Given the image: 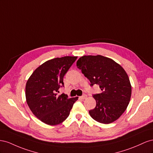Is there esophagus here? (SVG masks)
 <instances>
[{"label":"esophagus","mask_w":153,"mask_h":153,"mask_svg":"<svg viewBox=\"0 0 153 153\" xmlns=\"http://www.w3.org/2000/svg\"><path fill=\"white\" fill-rule=\"evenodd\" d=\"M87 97V95H86V94H83L82 95V96H81V99H86Z\"/></svg>","instance_id":"esophagus-1"}]
</instances>
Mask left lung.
I'll list each match as a JSON object with an SVG mask.
<instances>
[{"label": "left lung", "mask_w": 153, "mask_h": 153, "mask_svg": "<svg viewBox=\"0 0 153 153\" xmlns=\"http://www.w3.org/2000/svg\"><path fill=\"white\" fill-rule=\"evenodd\" d=\"M76 65L90 86L98 85L101 90V94L93 95L96 106L89 111L91 118L106 124L117 120L127 108L131 95V86L124 69L101 55L82 56Z\"/></svg>", "instance_id": "obj_1"}]
</instances>
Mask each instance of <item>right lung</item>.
Instances as JSON below:
<instances>
[{
	"label": "right lung",
	"instance_id": "add662e5",
	"mask_svg": "<svg viewBox=\"0 0 153 153\" xmlns=\"http://www.w3.org/2000/svg\"><path fill=\"white\" fill-rule=\"evenodd\" d=\"M77 56L56 58L38 67L25 86L26 101L33 114L46 124H61L70 114L78 97L68 98L65 94L58 95L64 86L63 77L77 59Z\"/></svg>",
	"mask_w": 153,
	"mask_h": 153
}]
</instances>
